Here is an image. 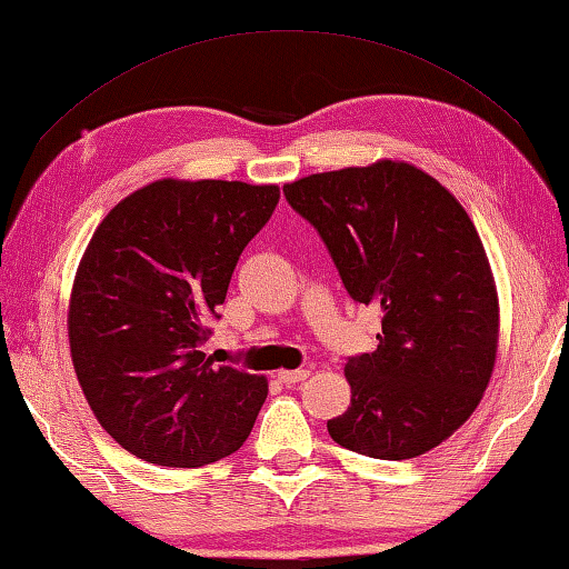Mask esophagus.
Here are the masks:
<instances>
[{
    "instance_id": "34e87169",
    "label": "esophagus",
    "mask_w": 569,
    "mask_h": 569,
    "mask_svg": "<svg viewBox=\"0 0 569 569\" xmlns=\"http://www.w3.org/2000/svg\"><path fill=\"white\" fill-rule=\"evenodd\" d=\"M310 378V370H279L277 372V380L284 386H295V383H302V380Z\"/></svg>"
}]
</instances>
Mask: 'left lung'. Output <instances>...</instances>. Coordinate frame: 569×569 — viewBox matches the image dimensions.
Masks as SVG:
<instances>
[{"label":"left lung","instance_id":"left-lung-1","mask_svg":"<svg viewBox=\"0 0 569 569\" xmlns=\"http://www.w3.org/2000/svg\"><path fill=\"white\" fill-rule=\"evenodd\" d=\"M320 231L348 295L380 310L378 348L348 360L335 443L416 459L469 421L491 380L499 297L477 227L453 193L406 161H376L284 186Z\"/></svg>","mask_w":569,"mask_h":569}]
</instances>
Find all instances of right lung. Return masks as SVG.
<instances>
[{
    "label": "right lung",
    "mask_w": 569,
    "mask_h": 569,
    "mask_svg": "<svg viewBox=\"0 0 569 569\" xmlns=\"http://www.w3.org/2000/svg\"><path fill=\"white\" fill-rule=\"evenodd\" d=\"M274 183L158 179L98 223L74 272L68 338L98 423L138 459L197 469L254 428L267 378L201 350Z\"/></svg>",
    "instance_id": "add662e5"
}]
</instances>
